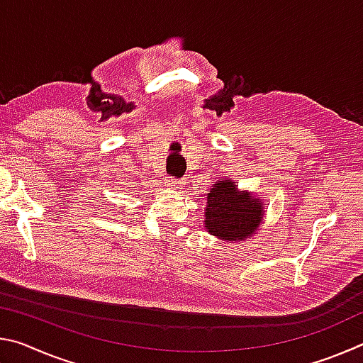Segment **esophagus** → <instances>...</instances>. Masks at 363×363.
I'll return each instance as SVG.
<instances>
[{"mask_svg":"<svg viewBox=\"0 0 363 363\" xmlns=\"http://www.w3.org/2000/svg\"><path fill=\"white\" fill-rule=\"evenodd\" d=\"M169 187L171 189H174V190H181L186 187V181L184 179H169Z\"/></svg>","mask_w":363,"mask_h":363,"instance_id":"esophagus-1","label":"esophagus"}]
</instances>
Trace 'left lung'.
I'll list each match as a JSON object with an SVG mask.
<instances>
[{
	"label": "left lung",
	"mask_w": 363,
	"mask_h": 363,
	"mask_svg": "<svg viewBox=\"0 0 363 363\" xmlns=\"http://www.w3.org/2000/svg\"><path fill=\"white\" fill-rule=\"evenodd\" d=\"M262 196L240 190L232 177H220L206 194L203 227L227 243L245 242L264 224Z\"/></svg>",
	"instance_id": "1"
}]
</instances>
